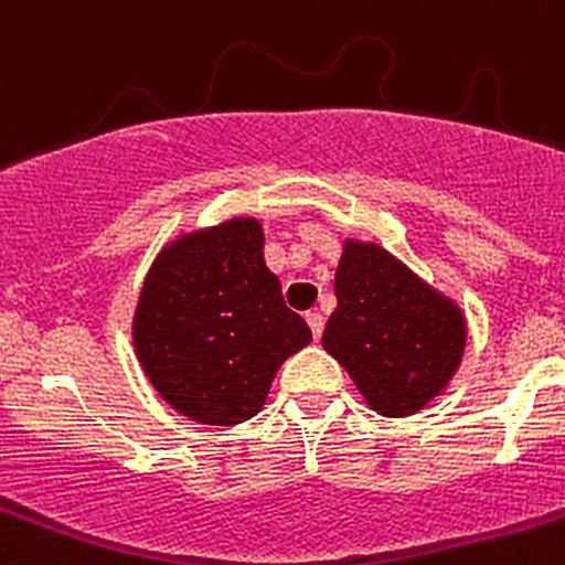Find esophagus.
<instances>
[{
  "instance_id": "1",
  "label": "esophagus",
  "mask_w": 565,
  "mask_h": 565,
  "mask_svg": "<svg viewBox=\"0 0 565 565\" xmlns=\"http://www.w3.org/2000/svg\"><path fill=\"white\" fill-rule=\"evenodd\" d=\"M306 319H308V326H311L313 339L322 337V328H326V319H322V313H319V311H308Z\"/></svg>"
}]
</instances>
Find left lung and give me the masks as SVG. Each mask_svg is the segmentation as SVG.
<instances>
[{
    "instance_id": "left-lung-1",
    "label": "left lung",
    "mask_w": 565,
    "mask_h": 565,
    "mask_svg": "<svg viewBox=\"0 0 565 565\" xmlns=\"http://www.w3.org/2000/svg\"><path fill=\"white\" fill-rule=\"evenodd\" d=\"M322 348L371 411L404 418L450 387L467 348L461 306L371 239L344 237Z\"/></svg>"
}]
</instances>
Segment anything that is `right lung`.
<instances>
[{
	"label": "right lung",
	"mask_w": 565,
	"mask_h": 565,
	"mask_svg": "<svg viewBox=\"0 0 565 565\" xmlns=\"http://www.w3.org/2000/svg\"><path fill=\"white\" fill-rule=\"evenodd\" d=\"M257 217L183 228L154 254L132 313V348L154 393L194 424L257 416L288 356L311 342L263 257Z\"/></svg>",
	"instance_id": "1"
}]
</instances>
